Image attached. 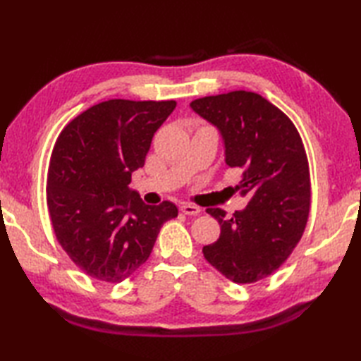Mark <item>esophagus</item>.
Returning a JSON list of instances; mask_svg holds the SVG:
<instances>
[{
    "mask_svg": "<svg viewBox=\"0 0 361 361\" xmlns=\"http://www.w3.org/2000/svg\"><path fill=\"white\" fill-rule=\"evenodd\" d=\"M180 209L183 214H186V216H197V214H200V211H202L198 206L190 204V203H183Z\"/></svg>",
    "mask_w": 361,
    "mask_h": 361,
    "instance_id": "1",
    "label": "esophagus"
}]
</instances>
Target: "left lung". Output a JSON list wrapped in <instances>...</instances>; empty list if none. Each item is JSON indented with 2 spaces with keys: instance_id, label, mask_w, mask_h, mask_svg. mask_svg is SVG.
<instances>
[{
  "instance_id": "8db88e82",
  "label": "left lung",
  "mask_w": 361,
  "mask_h": 361,
  "mask_svg": "<svg viewBox=\"0 0 361 361\" xmlns=\"http://www.w3.org/2000/svg\"><path fill=\"white\" fill-rule=\"evenodd\" d=\"M190 109L219 130L226 166L242 169L235 189L248 198L233 217L206 209L221 231L203 255L229 281L264 279L286 262L309 219L310 176L301 136L278 106L251 91L195 99Z\"/></svg>"
}]
</instances>
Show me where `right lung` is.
I'll list each match as a JSON object with an SVG mask.
<instances>
[{"label": "right lung", "instance_id": "1", "mask_svg": "<svg viewBox=\"0 0 361 361\" xmlns=\"http://www.w3.org/2000/svg\"><path fill=\"white\" fill-rule=\"evenodd\" d=\"M175 101H110L68 124L54 145L48 209L59 243L88 276L121 282L149 259L164 221L178 216L171 202L145 204L130 189L152 137Z\"/></svg>", "mask_w": 361, "mask_h": 361}]
</instances>
